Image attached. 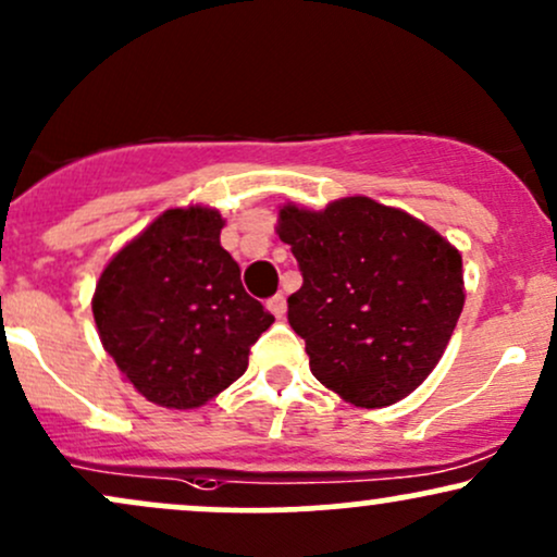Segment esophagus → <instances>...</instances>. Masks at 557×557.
I'll return each instance as SVG.
<instances>
[{
	"instance_id": "obj_1",
	"label": "esophagus",
	"mask_w": 557,
	"mask_h": 557,
	"mask_svg": "<svg viewBox=\"0 0 557 557\" xmlns=\"http://www.w3.org/2000/svg\"><path fill=\"white\" fill-rule=\"evenodd\" d=\"M267 308H270L274 317L283 319L285 317V308H287V300H285L283 293H277V296H272L270 300H267Z\"/></svg>"
}]
</instances>
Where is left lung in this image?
I'll return each instance as SVG.
<instances>
[{"label":"left lung","instance_id":"left-lung-1","mask_svg":"<svg viewBox=\"0 0 557 557\" xmlns=\"http://www.w3.org/2000/svg\"><path fill=\"white\" fill-rule=\"evenodd\" d=\"M277 236L304 274L287 321L306 339L313 376L366 410L410 397L438 366L465 308L457 246L360 194L324 210L283 205Z\"/></svg>","mask_w":557,"mask_h":557}]
</instances>
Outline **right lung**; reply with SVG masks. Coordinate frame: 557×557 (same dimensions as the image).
I'll list each match as a JSON object with an SVG mask.
<instances>
[{
    "mask_svg": "<svg viewBox=\"0 0 557 557\" xmlns=\"http://www.w3.org/2000/svg\"><path fill=\"white\" fill-rule=\"evenodd\" d=\"M214 207H171L113 253L92 293L103 350L147 401L197 410L244 376L274 317L240 285Z\"/></svg>",
    "mask_w": 557,
    "mask_h": 557,
    "instance_id": "1",
    "label": "right lung"
}]
</instances>
